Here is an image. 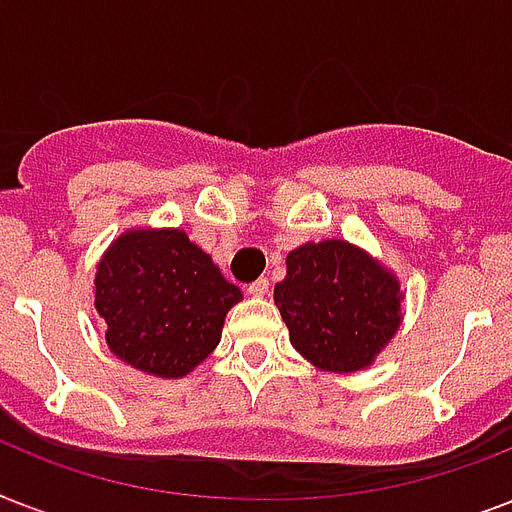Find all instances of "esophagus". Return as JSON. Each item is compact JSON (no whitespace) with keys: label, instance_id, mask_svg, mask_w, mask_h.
I'll use <instances>...</instances> for the list:
<instances>
[{"label":"esophagus","instance_id":"obj_1","mask_svg":"<svg viewBox=\"0 0 512 512\" xmlns=\"http://www.w3.org/2000/svg\"><path fill=\"white\" fill-rule=\"evenodd\" d=\"M247 292H249V295H252V297H265V295H268V279L252 281V284H249Z\"/></svg>","mask_w":512,"mask_h":512}]
</instances>
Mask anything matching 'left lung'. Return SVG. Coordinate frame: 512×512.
Instances as JSON below:
<instances>
[{"label": "left lung", "instance_id": "left-lung-1", "mask_svg": "<svg viewBox=\"0 0 512 512\" xmlns=\"http://www.w3.org/2000/svg\"><path fill=\"white\" fill-rule=\"evenodd\" d=\"M273 300L289 342L321 372H358L401 327V284L356 244L327 239L287 255Z\"/></svg>", "mask_w": 512, "mask_h": 512}]
</instances>
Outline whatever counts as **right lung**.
I'll return each instance as SVG.
<instances>
[{
  "label": "right lung",
  "mask_w": 512,
  "mask_h": 512,
  "mask_svg": "<svg viewBox=\"0 0 512 512\" xmlns=\"http://www.w3.org/2000/svg\"><path fill=\"white\" fill-rule=\"evenodd\" d=\"M241 289L177 228L124 231L100 257L95 308L116 358L154 377H185L217 348Z\"/></svg>",
  "instance_id": "obj_1"
}]
</instances>
